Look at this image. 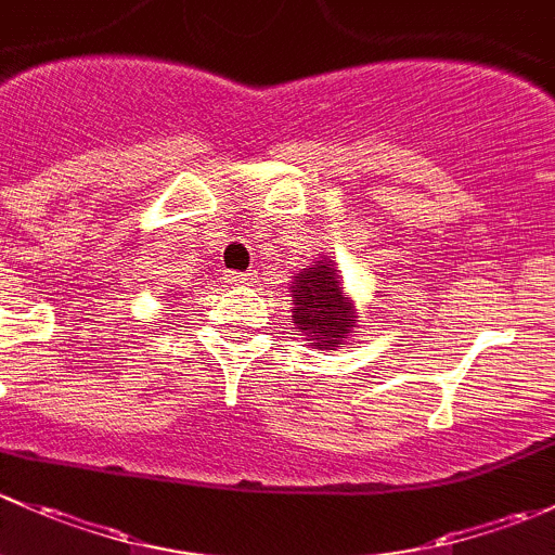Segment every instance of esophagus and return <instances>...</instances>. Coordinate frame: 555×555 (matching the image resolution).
<instances>
[{"label": "esophagus", "instance_id": "1", "mask_svg": "<svg viewBox=\"0 0 555 555\" xmlns=\"http://www.w3.org/2000/svg\"><path fill=\"white\" fill-rule=\"evenodd\" d=\"M227 280L230 283H254L256 272H227Z\"/></svg>", "mask_w": 555, "mask_h": 555}]
</instances>
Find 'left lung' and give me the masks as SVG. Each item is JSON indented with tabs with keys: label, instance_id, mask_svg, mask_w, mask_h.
Instances as JSON below:
<instances>
[{
	"label": "left lung",
	"instance_id": "obj_1",
	"mask_svg": "<svg viewBox=\"0 0 555 555\" xmlns=\"http://www.w3.org/2000/svg\"><path fill=\"white\" fill-rule=\"evenodd\" d=\"M296 328L318 350H336L352 334V305L336 283V270L328 259H320L310 270L299 272L294 283Z\"/></svg>",
	"mask_w": 555,
	"mask_h": 555
}]
</instances>
